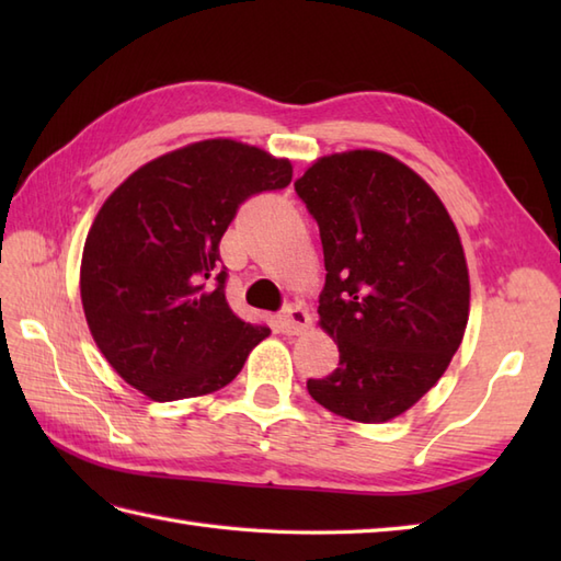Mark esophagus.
<instances>
[{"instance_id": "obj_1", "label": "esophagus", "mask_w": 561, "mask_h": 561, "mask_svg": "<svg viewBox=\"0 0 561 561\" xmlns=\"http://www.w3.org/2000/svg\"><path fill=\"white\" fill-rule=\"evenodd\" d=\"M277 325L284 335H301L308 328H311V316L304 306L294 304L284 308V313L277 318Z\"/></svg>"}]
</instances>
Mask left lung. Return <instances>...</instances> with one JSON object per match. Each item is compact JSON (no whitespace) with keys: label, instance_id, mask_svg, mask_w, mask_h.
<instances>
[{"label":"left lung","instance_id":"left-lung-1","mask_svg":"<svg viewBox=\"0 0 561 561\" xmlns=\"http://www.w3.org/2000/svg\"><path fill=\"white\" fill-rule=\"evenodd\" d=\"M294 187L323 241L318 325L340 350L335 371L306 388L344 420H396L436 386L468 328L460 233L434 187L386 151L328 153Z\"/></svg>","mask_w":561,"mask_h":561}]
</instances>
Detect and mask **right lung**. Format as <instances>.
<instances>
[{"instance_id": "1", "label": "right lung", "mask_w": 561, "mask_h": 561, "mask_svg": "<svg viewBox=\"0 0 561 561\" xmlns=\"http://www.w3.org/2000/svg\"><path fill=\"white\" fill-rule=\"evenodd\" d=\"M294 165L236 139H202L127 175L93 219L79 289L93 342L153 402L229 386L267 325L224 294L219 241L236 209L291 183Z\"/></svg>"}]
</instances>
